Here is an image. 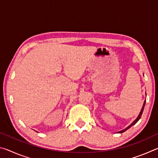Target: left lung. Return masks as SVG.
I'll return each instance as SVG.
<instances>
[{"mask_svg": "<svg viewBox=\"0 0 158 158\" xmlns=\"http://www.w3.org/2000/svg\"><path fill=\"white\" fill-rule=\"evenodd\" d=\"M145 104H146V100L144 101V103H143V106H142V108H141V111H140V113H139V116H138V117L137 118H136L135 121H134L133 122H132V123H131V125H130L129 126H128L127 127H126L125 128V129H124V130H121V131H120V132H118V133H123V132H124L125 131H126L127 130H128L129 129V128H130L132 126V125H134L135 124H136L138 122V121L139 120L140 118H141V115H142V113H143V109H144V106H145Z\"/></svg>", "mask_w": 158, "mask_h": 158, "instance_id": "8db88e82", "label": "left lung"}]
</instances>
